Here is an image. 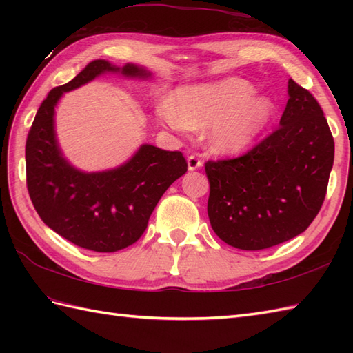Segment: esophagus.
<instances>
[{
  "label": "esophagus",
  "mask_w": 353,
  "mask_h": 353,
  "mask_svg": "<svg viewBox=\"0 0 353 353\" xmlns=\"http://www.w3.org/2000/svg\"><path fill=\"white\" fill-rule=\"evenodd\" d=\"M201 165H203V162H201V159H200V157H199L197 154L188 156V170H190V171H194V170L200 168Z\"/></svg>",
  "instance_id": "34e87169"
}]
</instances>
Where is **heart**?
<instances>
[{
  "label": "heart",
  "instance_id": "1",
  "mask_svg": "<svg viewBox=\"0 0 353 353\" xmlns=\"http://www.w3.org/2000/svg\"><path fill=\"white\" fill-rule=\"evenodd\" d=\"M253 94L254 88L243 79L186 86L157 106V117L181 133L209 127L208 141L215 152H241L273 114L272 100Z\"/></svg>",
  "mask_w": 353,
  "mask_h": 353
}]
</instances>
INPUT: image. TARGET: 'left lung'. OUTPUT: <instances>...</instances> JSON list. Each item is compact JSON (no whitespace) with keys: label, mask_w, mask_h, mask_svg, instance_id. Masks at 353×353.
<instances>
[{"label":"left lung","mask_w":353,"mask_h":353,"mask_svg":"<svg viewBox=\"0 0 353 353\" xmlns=\"http://www.w3.org/2000/svg\"><path fill=\"white\" fill-rule=\"evenodd\" d=\"M332 165L334 138L323 110L290 79L279 127L243 156L205 163L214 232L241 250L297 236L323 205Z\"/></svg>","instance_id":"1"}]
</instances>
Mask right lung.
<instances>
[{"instance_id":"right-lung-1","label":"right lung","mask_w":353,"mask_h":353,"mask_svg":"<svg viewBox=\"0 0 353 353\" xmlns=\"http://www.w3.org/2000/svg\"><path fill=\"white\" fill-rule=\"evenodd\" d=\"M150 79L142 66L123 68L94 61L66 85L50 91L34 117L26 144L27 190L42 221L72 244L88 250L118 252L137 243L170 185L188 170L181 152L141 145L125 163L108 171L85 172L65 159L54 130V108L63 92L101 74Z\"/></svg>"}]
</instances>
